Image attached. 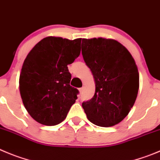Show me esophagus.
<instances>
[{
  "instance_id": "obj_1",
  "label": "esophagus",
  "mask_w": 160,
  "mask_h": 160,
  "mask_svg": "<svg viewBox=\"0 0 160 160\" xmlns=\"http://www.w3.org/2000/svg\"><path fill=\"white\" fill-rule=\"evenodd\" d=\"M79 91H80V93H83V88H79Z\"/></svg>"
}]
</instances>
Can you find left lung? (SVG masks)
<instances>
[{"label": "left lung", "mask_w": 160, "mask_h": 160, "mask_svg": "<svg viewBox=\"0 0 160 160\" xmlns=\"http://www.w3.org/2000/svg\"><path fill=\"white\" fill-rule=\"evenodd\" d=\"M82 55L92 71L95 92L82 107L92 123L109 127L130 111L139 89V72L128 50L113 39H82Z\"/></svg>", "instance_id": "obj_1"}]
</instances>
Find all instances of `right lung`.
<instances>
[{"label": "right lung", "instance_id": "1", "mask_svg": "<svg viewBox=\"0 0 160 160\" xmlns=\"http://www.w3.org/2000/svg\"><path fill=\"white\" fill-rule=\"evenodd\" d=\"M81 38L46 37L30 51L19 76L23 103L32 118L45 125L63 122L79 91L70 86L68 65L80 53Z\"/></svg>", "mask_w": 160, "mask_h": 160}]
</instances>
